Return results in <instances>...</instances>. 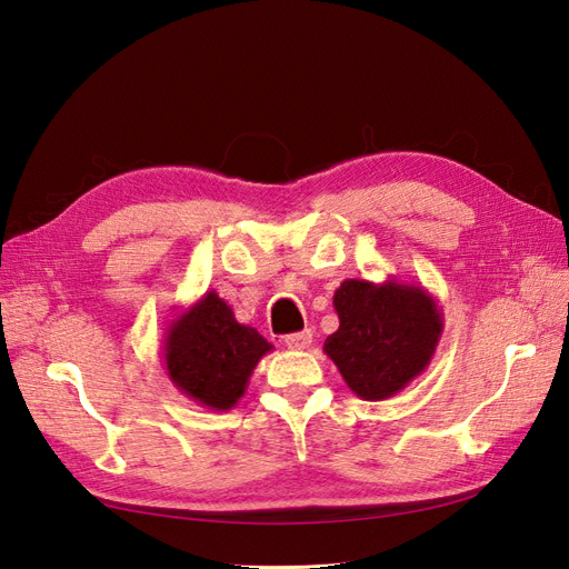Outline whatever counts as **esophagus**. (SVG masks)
Wrapping results in <instances>:
<instances>
[{
    "mask_svg": "<svg viewBox=\"0 0 569 569\" xmlns=\"http://www.w3.org/2000/svg\"><path fill=\"white\" fill-rule=\"evenodd\" d=\"M311 341H313V332L311 330H303V332L284 337V343H287L291 351H303V349L311 347Z\"/></svg>",
    "mask_w": 569,
    "mask_h": 569,
    "instance_id": "esophagus-1",
    "label": "esophagus"
}]
</instances>
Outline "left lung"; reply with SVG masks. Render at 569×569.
Listing matches in <instances>:
<instances>
[{"label": "left lung", "instance_id": "obj_1", "mask_svg": "<svg viewBox=\"0 0 569 569\" xmlns=\"http://www.w3.org/2000/svg\"><path fill=\"white\" fill-rule=\"evenodd\" d=\"M332 303L339 330L325 339L322 351L358 399H391L427 370L443 313L422 284L343 280Z\"/></svg>", "mask_w": 569, "mask_h": 569}]
</instances>
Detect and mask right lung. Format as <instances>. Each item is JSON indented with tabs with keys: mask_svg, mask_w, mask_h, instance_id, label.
I'll use <instances>...</instances> for the list:
<instances>
[{
	"mask_svg": "<svg viewBox=\"0 0 569 569\" xmlns=\"http://www.w3.org/2000/svg\"><path fill=\"white\" fill-rule=\"evenodd\" d=\"M161 349L168 380L180 393L209 410H230L272 343L256 327L237 322L211 289L168 322Z\"/></svg>",
	"mask_w": 569,
	"mask_h": 569,
	"instance_id": "right-lung-1",
	"label": "right lung"
}]
</instances>
